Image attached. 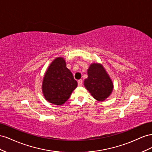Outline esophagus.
Returning <instances> with one entry per match:
<instances>
[{
    "instance_id": "1",
    "label": "esophagus",
    "mask_w": 152,
    "mask_h": 152,
    "mask_svg": "<svg viewBox=\"0 0 152 152\" xmlns=\"http://www.w3.org/2000/svg\"><path fill=\"white\" fill-rule=\"evenodd\" d=\"M77 84H78V86H81L83 85V81H82V80H80L77 81Z\"/></svg>"
}]
</instances>
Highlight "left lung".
<instances>
[{
	"instance_id": "1",
	"label": "left lung",
	"mask_w": 152,
	"mask_h": 152,
	"mask_svg": "<svg viewBox=\"0 0 152 152\" xmlns=\"http://www.w3.org/2000/svg\"><path fill=\"white\" fill-rule=\"evenodd\" d=\"M88 78L85 86L91 95L99 101H102L111 94L113 85L104 68L101 64H91L88 69Z\"/></svg>"
}]
</instances>
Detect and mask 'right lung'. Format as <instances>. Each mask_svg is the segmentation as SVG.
I'll return each mask as SVG.
<instances>
[{"instance_id": "add662e5", "label": "right lung", "mask_w": 152, "mask_h": 152, "mask_svg": "<svg viewBox=\"0 0 152 152\" xmlns=\"http://www.w3.org/2000/svg\"><path fill=\"white\" fill-rule=\"evenodd\" d=\"M77 85L72 74L66 67L65 60L58 57L50 64L42 81V92L46 100L62 105Z\"/></svg>"}]
</instances>
